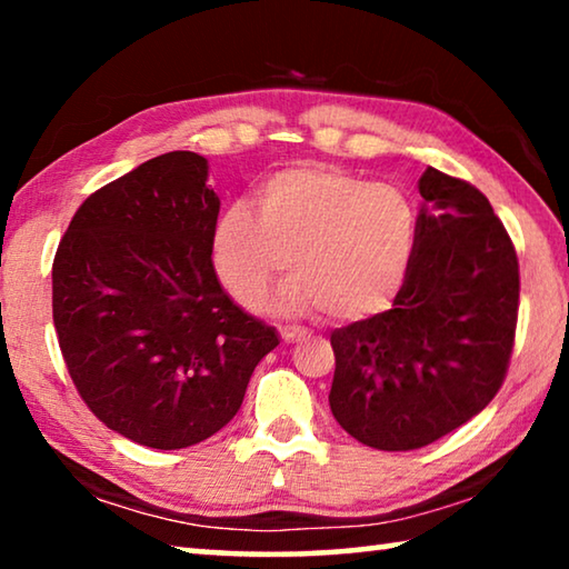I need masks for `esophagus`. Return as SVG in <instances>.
I'll return each instance as SVG.
<instances>
[{"label":"esophagus","instance_id":"1","mask_svg":"<svg viewBox=\"0 0 569 569\" xmlns=\"http://www.w3.org/2000/svg\"><path fill=\"white\" fill-rule=\"evenodd\" d=\"M278 333H281L283 343H296V341H301L303 336H306V331L298 329V326H281V329H278Z\"/></svg>","mask_w":569,"mask_h":569}]
</instances>
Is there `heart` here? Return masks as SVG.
Segmentation results:
<instances>
[{
	"label": "heart",
	"mask_w": 569,
	"mask_h": 569,
	"mask_svg": "<svg viewBox=\"0 0 569 569\" xmlns=\"http://www.w3.org/2000/svg\"><path fill=\"white\" fill-rule=\"evenodd\" d=\"M417 213L399 188L326 162H296L220 210L210 261L228 296L256 308L288 266L296 273L271 301L276 313L323 311L353 323L387 308L409 273Z\"/></svg>",
	"instance_id": "1"
}]
</instances>
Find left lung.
I'll return each mask as SVG.
<instances>
[{
    "mask_svg": "<svg viewBox=\"0 0 569 569\" xmlns=\"http://www.w3.org/2000/svg\"><path fill=\"white\" fill-rule=\"evenodd\" d=\"M417 246L389 311L336 329L333 419L381 451L427 447L487 407L515 346L519 263L489 200L427 168Z\"/></svg>",
    "mask_w": 569,
    "mask_h": 569,
    "instance_id": "obj_1",
    "label": "left lung"
}]
</instances>
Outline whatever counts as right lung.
<instances>
[{
    "label": "right lung",
    "mask_w": 569,
    "mask_h": 569,
    "mask_svg": "<svg viewBox=\"0 0 569 569\" xmlns=\"http://www.w3.org/2000/svg\"><path fill=\"white\" fill-rule=\"evenodd\" d=\"M208 160L176 150L94 190L52 263L67 371L104 427L186 449L236 417L273 326L230 301L210 261Z\"/></svg>",
    "instance_id": "1"
}]
</instances>
